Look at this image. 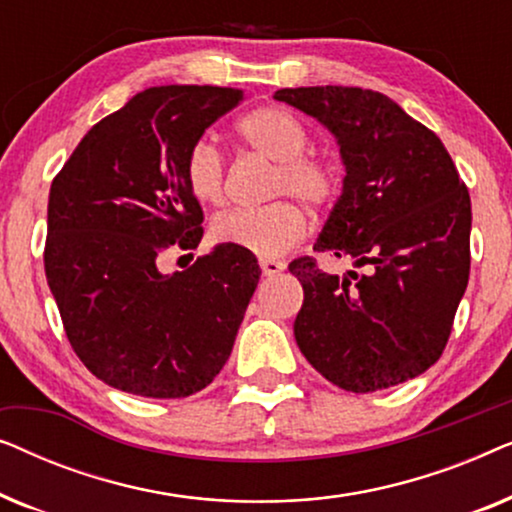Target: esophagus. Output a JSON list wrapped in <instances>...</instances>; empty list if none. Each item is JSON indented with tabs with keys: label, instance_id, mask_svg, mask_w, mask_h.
<instances>
[{
	"label": "esophagus",
	"instance_id": "obj_1",
	"mask_svg": "<svg viewBox=\"0 0 512 512\" xmlns=\"http://www.w3.org/2000/svg\"><path fill=\"white\" fill-rule=\"evenodd\" d=\"M284 268H286V263H282V261H275V258H261L263 275H268V277L279 275V272H282Z\"/></svg>",
	"mask_w": 512,
	"mask_h": 512
}]
</instances>
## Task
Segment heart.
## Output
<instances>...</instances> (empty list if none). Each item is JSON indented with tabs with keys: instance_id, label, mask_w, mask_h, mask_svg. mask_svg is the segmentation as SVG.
<instances>
[{
	"instance_id": "b5f03b06",
	"label": "heart",
	"mask_w": 512,
	"mask_h": 512,
	"mask_svg": "<svg viewBox=\"0 0 512 512\" xmlns=\"http://www.w3.org/2000/svg\"><path fill=\"white\" fill-rule=\"evenodd\" d=\"M242 144L277 163L272 174V195L291 193L312 209L333 205L340 193V177L326 158L305 153L310 132L289 109L265 104L244 114L235 123ZM188 193L200 205H221L226 198V165L221 153L207 139L195 142L184 160ZM307 216L296 202L275 200L256 209H230L216 216L209 235L216 244H226L261 258L282 256L303 240Z\"/></svg>"
}]
</instances>
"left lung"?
Returning <instances> with one entry per match:
<instances>
[{
  "mask_svg": "<svg viewBox=\"0 0 512 512\" xmlns=\"http://www.w3.org/2000/svg\"><path fill=\"white\" fill-rule=\"evenodd\" d=\"M333 132L345 179L314 251L352 258L363 275H328L310 256L293 335L335 387L370 394L440 359L471 270V198L443 142L394 100L347 86L282 88Z\"/></svg>",
  "mask_w": 512,
  "mask_h": 512,
  "instance_id": "8db88e82",
  "label": "left lung"
}]
</instances>
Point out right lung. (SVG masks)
I'll return each mask as SVG.
<instances>
[{
	"label": "right lung",
	"mask_w": 512,
	"mask_h": 512,
	"mask_svg": "<svg viewBox=\"0 0 512 512\" xmlns=\"http://www.w3.org/2000/svg\"><path fill=\"white\" fill-rule=\"evenodd\" d=\"M242 97L219 86L146 88L95 123L53 179L46 279L69 345L109 387L186 398L233 352L261 277L256 258L219 244L184 272L158 265L200 244L186 153Z\"/></svg>",
	"instance_id": "1"
}]
</instances>
